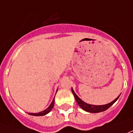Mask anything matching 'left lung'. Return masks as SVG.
Wrapping results in <instances>:
<instances>
[{"mask_svg":"<svg viewBox=\"0 0 133 133\" xmlns=\"http://www.w3.org/2000/svg\"><path fill=\"white\" fill-rule=\"evenodd\" d=\"M72 93H73V95H74L75 99H76V102L78 103V104L83 110H85L86 112H91V113H98V112L105 111L107 109L109 108V107H111V106H112L119 98V96L118 97H117L114 101H112V102L109 103L107 104H104V105H92V104H86V102H83L82 100L80 99L78 96L76 95V93L74 92V91H73V89H72Z\"/></svg>","mask_w":133,"mask_h":133,"instance_id":"1","label":"left lung"}]
</instances>
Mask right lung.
<instances>
[{"label":"right lung","mask_w":133,"mask_h":133,"mask_svg":"<svg viewBox=\"0 0 133 133\" xmlns=\"http://www.w3.org/2000/svg\"><path fill=\"white\" fill-rule=\"evenodd\" d=\"M54 103H55V99L52 100V102L50 104V105L49 106V107L46 109H44V111L39 112V113H29V115H34V116H43V115H47V113H49L51 111V109L53 108Z\"/></svg>","instance_id":"obj_1"}]
</instances>
